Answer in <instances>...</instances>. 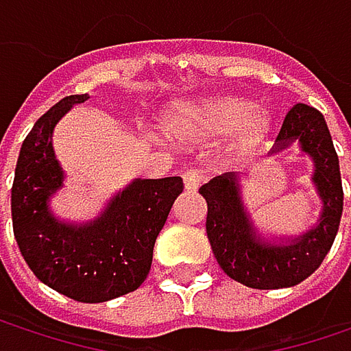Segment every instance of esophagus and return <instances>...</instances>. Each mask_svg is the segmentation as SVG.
Wrapping results in <instances>:
<instances>
[{
  "mask_svg": "<svg viewBox=\"0 0 351 351\" xmlns=\"http://www.w3.org/2000/svg\"><path fill=\"white\" fill-rule=\"evenodd\" d=\"M203 180H205V175H203V171H199V169H191V171H186V173L182 175V182H184V189H186V191H197V189L201 186Z\"/></svg>",
  "mask_w": 351,
  "mask_h": 351,
  "instance_id": "1",
  "label": "esophagus"
}]
</instances>
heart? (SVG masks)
I'll return each instance as SVG.
<instances>
[{
	"label": "heart",
	"mask_w": 351,
	"mask_h": 351,
	"mask_svg": "<svg viewBox=\"0 0 351 351\" xmlns=\"http://www.w3.org/2000/svg\"><path fill=\"white\" fill-rule=\"evenodd\" d=\"M254 104L238 97H215L175 109L165 123L171 138L180 142H205L242 125V142L252 144L268 130V115L254 111Z\"/></svg>",
	"instance_id": "heart-1"
}]
</instances>
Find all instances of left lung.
Segmentation results:
<instances>
[{"instance_id":"left-lung-1","label":"left lung","mask_w":351,"mask_h":351,"mask_svg":"<svg viewBox=\"0 0 351 351\" xmlns=\"http://www.w3.org/2000/svg\"><path fill=\"white\" fill-rule=\"evenodd\" d=\"M299 140L315 160L313 180L323 199V215L315 230L291 245H266L256 234L242 209L238 182L223 175L205 182L199 193L207 201V238L221 270L250 289H285L311 276L331 250L341 211L343 189L339 160L323 115L315 107L297 104L276 136V150Z\"/></svg>"}]
</instances>
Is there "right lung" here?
Instances as JSON below:
<instances>
[{"label": "right lung", "mask_w": 351, "mask_h": 351, "mask_svg": "<svg viewBox=\"0 0 351 351\" xmlns=\"http://www.w3.org/2000/svg\"><path fill=\"white\" fill-rule=\"evenodd\" d=\"M87 95L52 106L26 136L12 184V221L20 252L38 280L79 303H104L136 291L148 276L152 252L182 178L136 180L85 228L58 223L46 199L62 182L50 136L60 115Z\"/></svg>", "instance_id": "obj_1"}]
</instances>
